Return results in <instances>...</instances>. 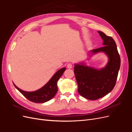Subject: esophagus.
Segmentation results:
<instances>
[{"label":"esophagus","mask_w":132,"mask_h":132,"mask_svg":"<svg viewBox=\"0 0 132 132\" xmlns=\"http://www.w3.org/2000/svg\"><path fill=\"white\" fill-rule=\"evenodd\" d=\"M72 67H73V65H72V64H71V63H68L67 64V68H68L71 69V68H72Z\"/></svg>","instance_id":"obj_1"}]
</instances>
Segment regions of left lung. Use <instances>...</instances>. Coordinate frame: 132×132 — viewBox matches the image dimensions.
I'll list each match as a JSON object with an SVG mask.
<instances>
[{
  "label": "left lung",
  "mask_w": 132,
  "mask_h": 132,
  "mask_svg": "<svg viewBox=\"0 0 132 132\" xmlns=\"http://www.w3.org/2000/svg\"><path fill=\"white\" fill-rule=\"evenodd\" d=\"M98 32L103 39L104 46L91 50V53H105L109 57L107 65L100 69L86 65L85 63L74 65V71L78 85V93L90 100L103 97L113 90L121 65L120 56L114 39L101 31Z\"/></svg>",
  "instance_id": "1"
}]
</instances>
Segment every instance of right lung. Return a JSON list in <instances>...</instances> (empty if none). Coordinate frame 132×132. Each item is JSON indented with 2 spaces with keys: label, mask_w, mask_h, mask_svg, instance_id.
I'll list each match as a JSON object with an SVG mask.
<instances>
[{
  "label": "right lung",
  "mask_w": 132,
  "mask_h": 132,
  "mask_svg": "<svg viewBox=\"0 0 132 132\" xmlns=\"http://www.w3.org/2000/svg\"><path fill=\"white\" fill-rule=\"evenodd\" d=\"M65 68L59 69L42 88L32 92H27L21 90L16 86L15 87L29 100L35 103H44L52 98L58 91L57 82L64 72Z\"/></svg>",
  "instance_id": "1"
}]
</instances>
